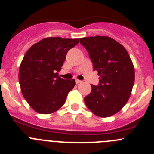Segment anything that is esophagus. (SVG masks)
Masks as SVG:
<instances>
[{
  "instance_id": "obj_1",
  "label": "esophagus",
  "mask_w": 154,
  "mask_h": 154,
  "mask_svg": "<svg viewBox=\"0 0 154 154\" xmlns=\"http://www.w3.org/2000/svg\"><path fill=\"white\" fill-rule=\"evenodd\" d=\"M75 82H76V83H77V84H79V83H82V80H78V79H76V80H75Z\"/></svg>"
}]
</instances>
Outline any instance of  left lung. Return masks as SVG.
I'll return each instance as SVG.
<instances>
[{"mask_svg":"<svg viewBox=\"0 0 154 154\" xmlns=\"http://www.w3.org/2000/svg\"><path fill=\"white\" fill-rule=\"evenodd\" d=\"M80 42L88 51L93 70L100 76L98 85H91L85 103L99 117L113 116L128 101L134 84V67L130 56L123 45L108 36L80 38Z\"/></svg>","mask_w":154,"mask_h":154,"instance_id":"8db88e82","label":"left lung"}]
</instances>
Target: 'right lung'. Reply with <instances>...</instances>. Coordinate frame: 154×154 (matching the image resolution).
<instances>
[{"label": "right lung", "mask_w": 154, "mask_h": 154, "mask_svg": "<svg viewBox=\"0 0 154 154\" xmlns=\"http://www.w3.org/2000/svg\"><path fill=\"white\" fill-rule=\"evenodd\" d=\"M77 38L49 37L32 46L19 68L20 86L29 106L41 114H51L61 108L75 80L58 76L66 54L78 44Z\"/></svg>", "instance_id": "right-lung-1"}]
</instances>
